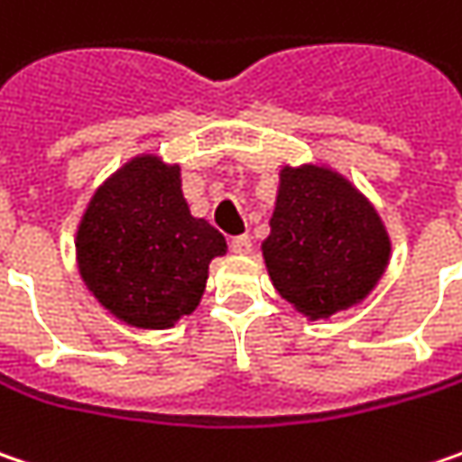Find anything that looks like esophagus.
<instances>
[{
	"mask_svg": "<svg viewBox=\"0 0 462 462\" xmlns=\"http://www.w3.org/2000/svg\"><path fill=\"white\" fill-rule=\"evenodd\" d=\"M228 244H231V249H234L236 254H249V252H252V239H249V234H239V236H234Z\"/></svg>",
	"mask_w": 462,
	"mask_h": 462,
	"instance_id": "esophagus-1",
	"label": "esophagus"
}]
</instances>
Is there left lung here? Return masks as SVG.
Returning <instances> with one entry per match:
<instances>
[{
    "label": "left lung",
    "instance_id": "left-lung-1",
    "mask_svg": "<svg viewBox=\"0 0 462 462\" xmlns=\"http://www.w3.org/2000/svg\"><path fill=\"white\" fill-rule=\"evenodd\" d=\"M263 254L278 293L319 319L369 296L390 260V236L372 202L337 171L283 166Z\"/></svg>",
    "mask_w": 462,
    "mask_h": 462
}]
</instances>
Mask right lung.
Segmentation results:
<instances>
[{"label": "right lung", "instance_id": "add662e5", "mask_svg": "<svg viewBox=\"0 0 462 462\" xmlns=\"http://www.w3.org/2000/svg\"><path fill=\"white\" fill-rule=\"evenodd\" d=\"M78 265L90 293L122 322L163 330L192 314L208 265L226 239L189 213L179 166L137 155L106 179L78 228Z\"/></svg>", "mask_w": 462, "mask_h": 462}]
</instances>
